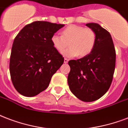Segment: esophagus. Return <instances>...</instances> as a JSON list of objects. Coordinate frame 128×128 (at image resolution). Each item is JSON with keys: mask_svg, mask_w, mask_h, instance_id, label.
<instances>
[{"mask_svg": "<svg viewBox=\"0 0 128 128\" xmlns=\"http://www.w3.org/2000/svg\"><path fill=\"white\" fill-rule=\"evenodd\" d=\"M68 61H69V59H67V58H65V59H64V63H68Z\"/></svg>", "mask_w": 128, "mask_h": 128, "instance_id": "obj_1", "label": "esophagus"}]
</instances>
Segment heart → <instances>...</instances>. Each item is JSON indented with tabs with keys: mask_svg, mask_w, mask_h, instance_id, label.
<instances>
[{
	"mask_svg": "<svg viewBox=\"0 0 128 128\" xmlns=\"http://www.w3.org/2000/svg\"><path fill=\"white\" fill-rule=\"evenodd\" d=\"M69 48L63 52V55L68 57L78 56L86 57L94 49L96 42V34L93 29L71 24L62 30V35L54 34L50 37L53 48L61 52L68 45Z\"/></svg>",
	"mask_w": 128,
	"mask_h": 128,
	"instance_id": "obj_1",
	"label": "heart"
}]
</instances>
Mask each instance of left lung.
<instances>
[{
    "mask_svg": "<svg viewBox=\"0 0 128 128\" xmlns=\"http://www.w3.org/2000/svg\"><path fill=\"white\" fill-rule=\"evenodd\" d=\"M86 26L94 30L96 42L92 53L78 60H70L68 85L71 92L83 102L100 99L109 90L116 66V50L110 33L98 23Z\"/></svg>",
    "mask_w": 128,
    "mask_h": 128,
    "instance_id": "1",
    "label": "left lung"
}]
</instances>
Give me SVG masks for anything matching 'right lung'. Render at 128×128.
<instances>
[{
	"label": "right lung",
	"mask_w": 128,
	"mask_h": 128,
	"mask_svg": "<svg viewBox=\"0 0 128 128\" xmlns=\"http://www.w3.org/2000/svg\"><path fill=\"white\" fill-rule=\"evenodd\" d=\"M61 24L34 21L22 28L14 39L10 58V74L20 94L33 97L46 90L51 78L64 62L53 48L50 37Z\"/></svg>",
	"instance_id": "1"
}]
</instances>
